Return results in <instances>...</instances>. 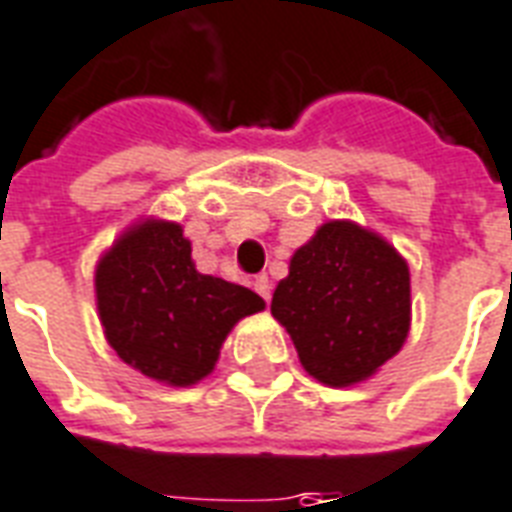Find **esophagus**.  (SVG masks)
I'll list each match as a JSON object with an SVG mask.
<instances>
[{
  "label": "esophagus",
  "instance_id": "34e87169",
  "mask_svg": "<svg viewBox=\"0 0 512 512\" xmlns=\"http://www.w3.org/2000/svg\"><path fill=\"white\" fill-rule=\"evenodd\" d=\"M253 288H256V294H259L264 302H270L272 283H270V278H267V275H256V278H253Z\"/></svg>",
  "mask_w": 512,
  "mask_h": 512
}]
</instances>
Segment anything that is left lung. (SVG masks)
I'll list each match as a JSON object with an SVG mask.
<instances>
[{"mask_svg":"<svg viewBox=\"0 0 512 512\" xmlns=\"http://www.w3.org/2000/svg\"><path fill=\"white\" fill-rule=\"evenodd\" d=\"M270 310L315 380L356 386L405 345L410 270L380 234L329 221L291 256Z\"/></svg>","mask_w":512,"mask_h":512,"instance_id":"8db88e82","label":"left lung"}]
</instances>
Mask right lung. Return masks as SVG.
<instances>
[{"mask_svg": "<svg viewBox=\"0 0 512 512\" xmlns=\"http://www.w3.org/2000/svg\"><path fill=\"white\" fill-rule=\"evenodd\" d=\"M107 343L145 378L194 386L213 372L234 324L264 310L251 288L202 275L180 224L129 226L94 272Z\"/></svg>", "mask_w": 512, "mask_h": 512, "instance_id": "1", "label": "right lung"}]
</instances>
